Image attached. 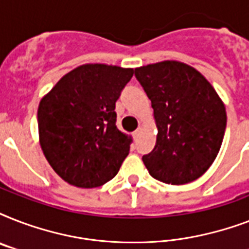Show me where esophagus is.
<instances>
[{
  "mask_svg": "<svg viewBox=\"0 0 249 249\" xmlns=\"http://www.w3.org/2000/svg\"><path fill=\"white\" fill-rule=\"evenodd\" d=\"M140 133H141V129H137V130H134V132H133V138H134V140H137V138H138V136H140Z\"/></svg>",
  "mask_w": 249,
  "mask_h": 249,
  "instance_id": "esophagus-1",
  "label": "esophagus"
}]
</instances>
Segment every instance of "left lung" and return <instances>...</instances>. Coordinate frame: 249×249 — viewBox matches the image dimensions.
Here are the masks:
<instances>
[{
	"label": "left lung",
	"instance_id": "left-lung-1",
	"mask_svg": "<svg viewBox=\"0 0 249 249\" xmlns=\"http://www.w3.org/2000/svg\"><path fill=\"white\" fill-rule=\"evenodd\" d=\"M136 77L154 108L158 137L143 155L152 177L185 185L203 176L220 151L225 129V105L195 68L165 60L136 68Z\"/></svg>",
	"mask_w": 249,
	"mask_h": 249
}]
</instances>
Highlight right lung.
Instances as JSON below:
<instances>
[{
  "instance_id": "1",
  "label": "right lung",
  "mask_w": 249,
  "mask_h": 249,
  "mask_svg": "<svg viewBox=\"0 0 249 249\" xmlns=\"http://www.w3.org/2000/svg\"><path fill=\"white\" fill-rule=\"evenodd\" d=\"M133 68L83 64L64 75L40 102L44 155L70 185L93 189L112 179L128 156L132 137L116 126L115 105Z\"/></svg>"
}]
</instances>
